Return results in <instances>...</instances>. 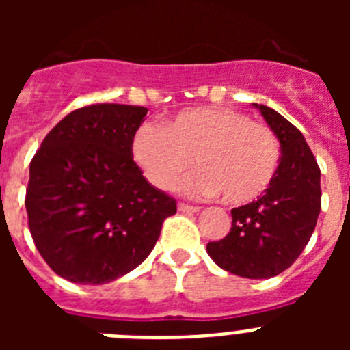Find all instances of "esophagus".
<instances>
[{"instance_id":"1","label":"esophagus","mask_w":350,"mask_h":350,"mask_svg":"<svg viewBox=\"0 0 350 350\" xmlns=\"http://www.w3.org/2000/svg\"><path fill=\"white\" fill-rule=\"evenodd\" d=\"M178 210H180V212H200V206L187 205V203H178Z\"/></svg>"}]
</instances>
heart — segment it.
<instances>
[{
  "instance_id": "heart-1",
  "label": "heart",
  "mask_w": 350,
  "mask_h": 350,
  "mask_svg": "<svg viewBox=\"0 0 350 350\" xmlns=\"http://www.w3.org/2000/svg\"><path fill=\"white\" fill-rule=\"evenodd\" d=\"M133 157L159 189L178 185L193 196H217L243 205L261 196L280 165L279 138L268 126L224 107L187 108L161 128L145 122L133 138Z\"/></svg>"
}]
</instances>
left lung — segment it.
Wrapping results in <instances>:
<instances>
[{
    "label": "left lung",
    "mask_w": 350,
    "mask_h": 350,
    "mask_svg": "<svg viewBox=\"0 0 350 350\" xmlns=\"http://www.w3.org/2000/svg\"><path fill=\"white\" fill-rule=\"evenodd\" d=\"M280 142L273 182L249 205L231 210V230L206 252L222 270L270 279L301 254L321 212V170L301 131L273 108L254 103Z\"/></svg>",
    "instance_id": "left-lung-1"
}]
</instances>
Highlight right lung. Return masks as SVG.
Listing matches in <instances>:
<instances>
[{
	"label": "right lung",
	"mask_w": 350,
	"mask_h": 350,
	"mask_svg": "<svg viewBox=\"0 0 350 350\" xmlns=\"http://www.w3.org/2000/svg\"><path fill=\"white\" fill-rule=\"evenodd\" d=\"M147 112L119 103L77 108L31 159V237L70 282L98 286L135 270L177 212V202L148 184L133 161V138Z\"/></svg>",
	"instance_id": "right-lung-1"
}]
</instances>
